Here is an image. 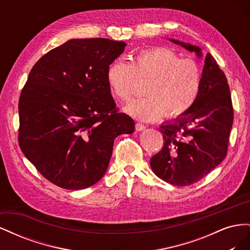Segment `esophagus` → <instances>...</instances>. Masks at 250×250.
<instances>
[{"label": "esophagus", "instance_id": "34e87169", "mask_svg": "<svg viewBox=\"0 0 250 250\" xmlns=\"http://www.w3.org/2000/svg\"><path fill=\"white\" fill-rule=\"evenodd\" d=\"M146 126L144 125V124H142V123H137L135 124V129H137L138 131H143V130H145L146 129Z\"/></svg>", "mask_w": 250, "mask_h": 250}]
</instances>
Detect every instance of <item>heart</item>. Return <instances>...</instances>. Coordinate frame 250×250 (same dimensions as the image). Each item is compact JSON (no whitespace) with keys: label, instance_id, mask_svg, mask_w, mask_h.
Returning a JSON list of instances; mask_svg holds the SVG:
<instances>
[{"label":"heart","instance_id":"b5f03b06","mask_svg":"<svg viewBox=\"0 0 250 250\" xmlns=\"http://www.w3.org/2000/svg\"><path fill=\"white\" fill-rule=\"evenodd\" d=\"M129 63L115 60L107 67L106 82L111 96L128 101L135 78H150L147 97L138 98L124 111L134 119L153 121L165 115L176 118L192 107L201 86V69L193 58H180L168 48L143 50Z\"/></svg>","mask_w":250,"mask_h":250}]
</instances>
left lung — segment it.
<instances>
[{
  "mask_svg": "<svg viewBox=\"0 0 250 250\" xmlns=\"http://www.w3.org/2000/svg\"><path fill=\"white\" fill-rule=\"evenodd\" d=\"M170 42L202 57L197 46L176 40ZM232 121L228 79L208 53L197 99L188 111L161 125L164 147L151 157V169L157 177L173 186L197 183L225 158Z\"/></svg>",
  "mask_w": 250,
  "mask_h": 250,
  "instance_id": "left-lung-1",
  "label": "left lung"
}]
</instances>
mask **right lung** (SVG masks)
I'll use <instances>...</instances> for the list:
<instances>
[{"label":"right lung","mask_w":250,"mask_h":250,"mask_svg":"<svg viewBox=\"0 0 250 250\" xmlns=\"http://www.w3.org/2000/svg\"><path fill=\"white\" fill-rule=\"evenodd\" d=\"M108 39L70 40L30 71L19 101V143L42 175L66 190L98 183L108 168L115 139L134 131L119 112L106 71L125 50Z\"/></svg>","instance_id":"1"}]
</instances>
